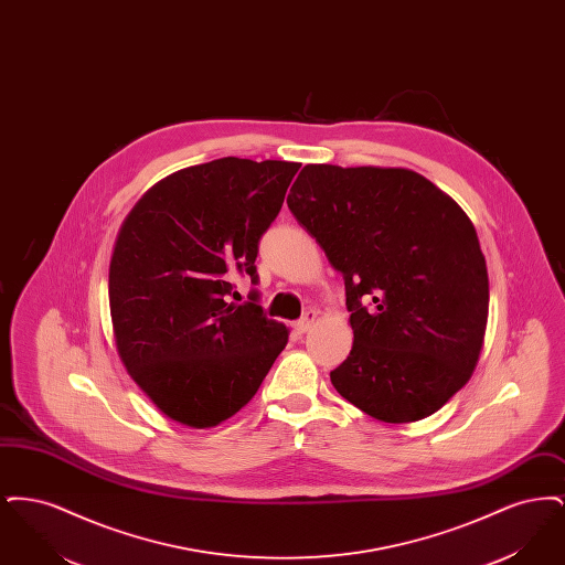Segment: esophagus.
Listing matches in <instances>:
<instances>
[{
	"instance_id": "esophagus-1",
	"label": "esophagus",
	"mask_w": 565,
	"mask_h": 565,
	"mask_svg": "<svg viewBox=\"0 0 565 565\" xmlns=\"http://www.w3.org/2000/svg\"><path fill=\"white\" fill-rule=\"evenodd\" d=\"M318 320V311L316 309H309L298 322L295 323V330L298 332V334H305L311 326H313V322Z\"/></svg>"
}]
</instances>
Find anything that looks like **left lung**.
Instances as JSON below:
<instances>
[{
    "label": "left lung",
    "instance_id": "1",
    "mask_svg": "<svg viewBox=\"0 0 565 565\" xmlns=\"http://www.w3.org/2000/svg\"><path fill=\"white\" fill-rule=\"evenodd\" d=\"M288 207L345 279L353 345L334 390L385 424L436 413L483 348L489 279L470 217L396 167L305 164Z\"/></svg>",
    "mask_w": 565,
    "mask_h": 565
}]
</instances>
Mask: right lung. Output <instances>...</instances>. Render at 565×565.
<instances>
[{
	"mask_svg": "<svg viewBox=\"0 0 565 565\" xmlns=\"http://www.w3.org/2000/svg\"><path fill=\"white\" fill-rule=\"evenodd\" d=\"M298 162L224 157L175 171L120 226L109 263L116 350L162 413L212 428L252 401L288 343L258 295L243 305L235 270L258 284V243Z\"/></svg>",
	"mask_w": 565,
	"mask_h": 565,
	"instance_id": "add662e5",
	"label": "right lung"
}]
</instances>
